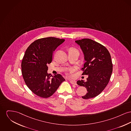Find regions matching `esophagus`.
I'll return each mask as SVG.
<instances>
[{"label":"esophagus","instance_id":"obj_1","mask_svg":"<svg viewBox=\"0 0 131 131\" xmlns=\"http://www.w3.org/2000/svg\"><path fill=\"white\" fill-rule=\"evenodd\" d=\"M70 83H71L72 84H74V85H77V82L75 80H70Z\"/></svg>","mask_w":131,"mask_h":131}]
</instances>
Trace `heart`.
<instances>
[{
    "instance_id": "b5f03b06",
    "label": "heart",
    "mask_w": 131,
    "mask_h": 131,
    "mask_svg": "<svg viewBox=\"0 0 131 131\" xmlns=\"http://www.w3.org/2000/svg\"><path fill=\"white\" fill-rule=\"evenodd\" d=\"M70 51H77V52H78V50L75 48H71L70 49Z\"/></svg>"
}]
</instances>
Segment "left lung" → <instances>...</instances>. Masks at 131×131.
<instances>
[{
	"label": "left lung",
	"mask_w": 131,
	"mask_h": 131,
	"mask_svg": "<svg viewBox=\"0 0 131 131\" xmlns=\"http://www.w3.org/2000/svg\"><path fill=\"white\" fill-rule=\"evenodd\" d=\"M75 42L80 46L85 60L82 75H88L86 82L79 80L77 84L87 89L83 99L94 98L102 92L110 80L113 70L111 55L104 46L91 39H82Z\"/></svg>",
	"instance_id": "left-lung-1"
}]
</instances>
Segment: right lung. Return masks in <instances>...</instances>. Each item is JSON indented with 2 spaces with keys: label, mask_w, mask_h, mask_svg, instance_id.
Here are the masks:
<instances>
[{
  "label": "right lung",
  "mask_w": 131,
  "mask_h": 131,
  "mask_svg": "<svg viewBox=\"0 0 131 131\" xmlns=\"http://www.w3.org/2000/svg\"><path fill=\"white\" fill-rule=\"evenodd\" d=\"M64 41L55 37L38 39L27 49L21 62L22 74L28 87L37 96H52L65 80L61 74L47 73V65L52 61L53 52Z\"/></svg>",
  "instance_id": "right-lung-1"
}]
</instances>
